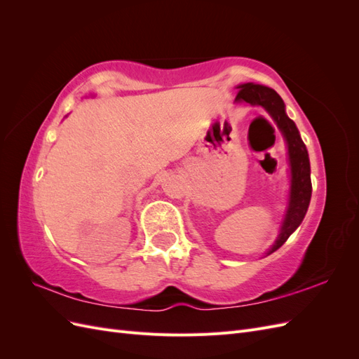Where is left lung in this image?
I'll list each match as a JSON object with an SVG mask.
<instances>
[{
  "label": "left lung",
  "instance_id": "obj_1",
  "mask_svg": "<svg viewBox=\"0 0 359 359\" xmlns=\"http://www.w3.org/2000/svg\"><path fill=\"white\" fill-rule=\"evenodd\" d=\"M236 88L240 91H238L235 97V103H247L250 106L264 107L277 124L287 147L290 173L287 206L276 241L266 252L268 256L287 241V238L298 229V226L302 223L304 217H306L311 199L310 160L307 148L302 142L295 123L286 114L283 99L273 88L253 82L241 83Z\"/></svg>",
  "mask_w": 359,
  "mask_h": 359
}]
</instances>
